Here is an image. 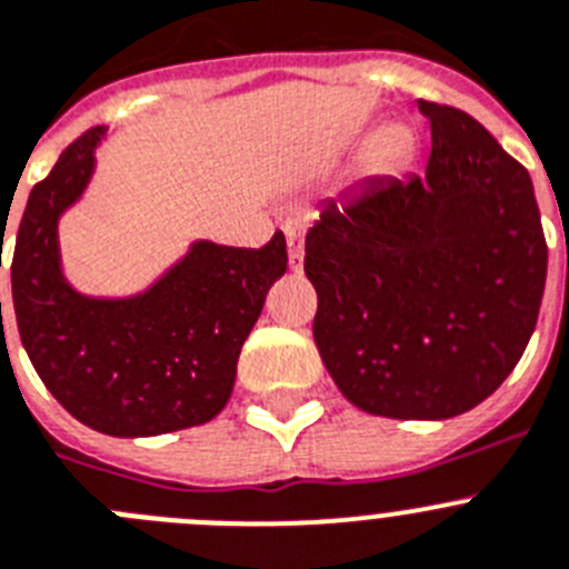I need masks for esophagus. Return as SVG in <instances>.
<instances>
[{"instance_id": "esophagus-1", "label": "esophagus", "mask_w": 569, "mask_h": 569, "mask_svg": "<svg viewBox=\"0 0 569 569\" xmlns=\"http://www.w3.org/2000/svg\"><path fill=\"white\" fill-rule=\"evenodd\" d=\"M284 237H288V259L290 268L301 270V262H305V222L301 220H288L281 226Z\"/></svg>"}]
</instances>
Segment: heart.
I'll return each instance as SVG.
<instances>
[{
  "instance_id": "b5f03b06",
  "label": "heart",
  "mask_w": 569,
  "mask_h": 569,
  "mask_svg": "<svg viewBox=\"0 0 569 569\" xmlns=\"http://www.w3.org/2000/svg\"><path fill=\"white\" fill-rule=\"evenodd\" d=\"M403 149H406V134L398 132V129H389V132L378 134V138L372 140V146H369V160H372L375 166H383L389 163V160L398 158Z\"/></svg>"
}]
</instances>
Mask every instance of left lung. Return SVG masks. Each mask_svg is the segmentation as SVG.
<instances>
[{
  "label": "left lung",
  "instance_id": "8db88e82",
  "mask_svg": "<svg viewBox=\"0 0 569 569\" xmlns=\"http://www.w3.org/2000/svg\"><path fill=\"white\" fill-rule=\"evenodd\" d=\"M420 174L375 177L305 239L312 338L349 403L446 420L497 392L539 319L547 242L528 169L457 107L420 101Z\"/></svg>",
  "mask_w": 569,
  "mask_h": 569
}]
</instances>
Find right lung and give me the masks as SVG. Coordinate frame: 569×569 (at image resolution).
Masks as SVG:
<instances>
[{
  "label": "right lung",
  "mask_w": 569,
  "mask_h": 569,
  "mask_svg": "<svg viewBox=\"0 0 569 569\" xmlns=\"http://www.w3.org/2000/svg\"><path fill=\"white\" fill-rule=\"evenodd\" d=\"M101 134L96 127L72 140L30 191L10 262L19 336L53 398L101 435L202 426L231 398L244 338L288 270V242L281 231L259 250L197 242L146 293H76L61 276L56 228L90 182Z\"/></svg>",
  "instance_id": "add662e5"
}]
</instances>
